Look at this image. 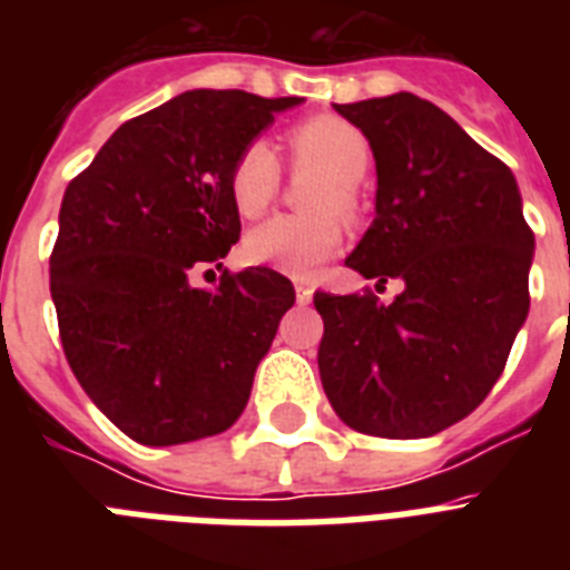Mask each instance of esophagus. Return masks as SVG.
<instances>
[{"instance_id":"obj_1","label":"esophagus","mask_w":570,"mask_h":570,"mask_svg":"<svg viewBox=\"0 0 570 570\" xmlns=\"http://www.w3.org/2000/svg\"><path fill=\"white\" fill-rule=\"evenodd\" d=\"M313 298V286L307 281H295V302L298 304H311Z\"/></svg>"}]
</instances>
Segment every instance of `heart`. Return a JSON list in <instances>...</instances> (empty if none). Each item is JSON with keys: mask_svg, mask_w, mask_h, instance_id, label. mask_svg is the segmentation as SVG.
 I'll return each instance as SVG.
<instances>
[{"mask_svg": "<svg viewBox=\"0 0 570 570\" xmlns=\"http://www.w3.org/2000/svg\"><path fill=\"white\" fill-rule=\"evenodd\" d=\"M289 150L295 168L320 171L325 180L313 189L311 206L320 215H275L250 227L242 250L254 266H268L289 277H313L325 259L340 250L346 230L340 213H352L357 204V183L373 165V147L364 129L334 115H316L289 129ZM281 189V165L268 141L254 138L242 147L227 174V191L242 218L266 213Z\"/></svg>", "mask_w": 570, "mask_h": 570, "instance_id": "heart-1", "label": "heart"}]
</instances>
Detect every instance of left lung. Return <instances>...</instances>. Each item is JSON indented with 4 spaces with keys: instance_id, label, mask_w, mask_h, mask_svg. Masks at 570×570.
Listing matches in <instances>:
<instances>
[{
    "instance_id": "left-lung-1",
    "label": "left lung",
    "mask_w": 570,
    "mask_h": 570,
    "mask_svg": "<svg viewBox=\"0 0 570 570\" xmlns=\"http://www.w3.org/2000/svg\"><path fill=\"white\" fill-rule=\"evenodd\" d=\"M334 109L375 156V218L346 266L405 289L316 293L320 375L337 416L375 438H429L491 393L530 313L535 236L514 174L434 102L399 91Z\"/></svg>"
}]
</instances>
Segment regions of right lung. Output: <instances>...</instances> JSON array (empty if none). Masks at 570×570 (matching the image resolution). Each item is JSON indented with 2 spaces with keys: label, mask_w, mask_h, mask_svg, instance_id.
Here are the masks:
<instances>
[{
  "label": "right lung",
  "mask_w": 570,
  "mask_h": 570,
  "mask_svg": "<svg viewBox=\"0 0 570 570\" xmlns=\"http://www.w3.org/2000/svg\"><path fill=\"white\" fill-rule=\"evenodd\" d=\"M302 97L197 88L115 129L70 180L49 257L67 364L91 402L145 446L230 429L295 302L275 268L222 266L239 242L227 174L242 147Z\"/></svg>",
  "instance_id": "1"
}]
</instances>
